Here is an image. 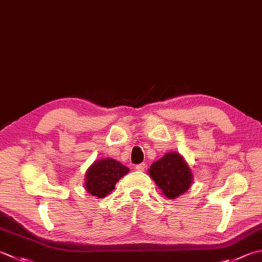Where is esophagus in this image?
I'll return each mask as SVG.
<instances>
[{
    "label": "esophagus",
    "mask_w": 262,
    "mask_h": 262,
    "mask_svg": "<svg viewBox=\"0 0 262 262\" xmlns=\"http://www.w3.org/2000/svg\"><path fill=\"white\" fill-rule=\"evenodd\" d=\"M146 167V165L144 163H142L140 165H136L135 166V169L137 170V172H144V169Z\"/></svg>",
    "instance_id": "obj_1"
}]
</instances>
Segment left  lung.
I'll return each instance as SVG.
<instances>
[{
  "mask_svg": "<svg viewBox=\"0 0 262 262\" xmlns=\"http://www.w3.org/2000/svg\"><path fill=\"white\" fill-rule=\"evenodd\" d=\"M147 173L168 199H177L188 191L193 181L189 164L182 155L175 151L167 152L152 164Z\"/></svg>",
  "mask_w": 262,
  "mask_h": 262,
  "instance_id": "obj_1",
  "label": "left lung"
}]
</instances>
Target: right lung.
Segmentation results:
<instances>
[{"instance_id": "obj_1", "label": "right lung", "mask_w": 262, "mask_h": 262, "mask_svg": "<svg viewBox=\"0 0 262 262\" xmlns=\"http://www.w3.org/2000/svg\"><path fill=\"white\" fill-rule=\"evenodd\" d=\"M128 172L129 168L116 159L101 158L95 160L84 175L85 191L97 198H104Z\"/></svg>"}]
</instances>
